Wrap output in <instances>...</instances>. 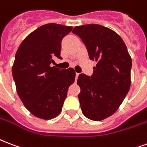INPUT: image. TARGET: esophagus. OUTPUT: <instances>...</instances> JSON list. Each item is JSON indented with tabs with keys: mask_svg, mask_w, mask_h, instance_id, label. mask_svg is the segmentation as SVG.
<instances>
[{
	"mask_svg": "<svg viewBox=\"0 0 147 147\" xmlns=\"http://www.w3.org/2000/svg\"><path fill=\"white\" fill-rule=\"evenodd\" d=\"M78 75H79V74H78V73H77V72H76V80H77V79H78Z\"/></svg>",
	"mask_w": 147,
	"mask_h": 147,
	"instance_id": "34e87169",
	"label": "esophagus"
}]
</instances>
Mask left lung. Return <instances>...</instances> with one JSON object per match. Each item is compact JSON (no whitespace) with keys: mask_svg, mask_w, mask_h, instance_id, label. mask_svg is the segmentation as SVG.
Listing matches in <instances>:
<instances>
[{"mask_svg":"<svg viewBox=\"0 0 147 147\" xmlns=\"http://www.w3.org/2000/svg\"><path fill=\"white\" fill-rule=\"evenodd\" d=\"M72 33L85 44L90 60L96 61L91 76L82 73L77 80L82 112L89 119L102 120L118 109L128 93L132 59L121 37L106 27L85 24Z\"/></svg>","mask_w":147,"mask_h":147,"instance_id":"obj_1","label":"left lung"}]
</instances>
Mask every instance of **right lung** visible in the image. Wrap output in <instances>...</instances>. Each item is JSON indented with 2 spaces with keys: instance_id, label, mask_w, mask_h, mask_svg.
Listing matches in <instances>:
<instances>
[{
  "instance_id": "right-lung-1",
  "label": "right lung",
  "mask_w": 147,
  "mask_h": 147,
  "mask_svg": "<svg viewBox=\"0 0 147 147\" xmlns=\"http://www.w3.org/2000/svg\"><path fill=\"white\" fill-rule=\"evenodd\" d=\"M72 27L50 23L39 27L21 42L15 55L12 75L17 92L27 109L38 118L59 115L73 83L76 71L51 67L61 59V40Z\"/></svg>"
}]
</instances>
